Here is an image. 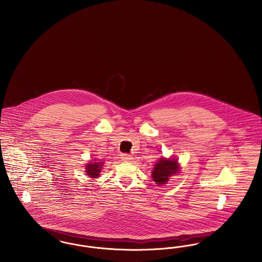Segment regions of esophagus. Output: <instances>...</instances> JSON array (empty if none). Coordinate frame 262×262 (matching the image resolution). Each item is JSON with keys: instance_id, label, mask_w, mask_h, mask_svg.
Returning <instances> with one entry per match:
<instances>
[{"instance_id": "34e87169", "label": "esophagus", "mask_w": 262, "mask_h": 262, "mask_svg": "<svg viewBox=\"0 0 262 262\" xmlns=\"http://www.w3.org/2000/svg\"><path fill=\"white\" fill-rule=\"evenodd\" d=\"M121 158H122L123 161H125V162L130 161V160L133 159V157H132L130 155H128V154H122V155H121Z\"/></svg>"}]
</instances>
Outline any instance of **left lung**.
Listing matches in <instances>:
<instances>
[{
  "instance_id": "8db88e82",
  "label": "left lung",
  "mask_w": 262,
  "mask_h": 262,
  "mask_svg": "<svg viewBox=\"0 0 262 262\" xmlns=\"http://www.w3.org/2000/svg\"><path fill=\"white\" fill-rule=\"evenodd\" d=\"M180 172V165L177 159L173 158H160L158 162L154 165L152 171L153 181L158 185H165L168 183L170 177Z\"/></svg>"
}]
</instances>
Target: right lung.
Listing matches in <instances>:
<instances>
[{
    "label": "right lung",
    "instance_id": "add662e5",
    "mask_svg": "<svg viewBox=\"0 0 262 262\" xmlns=\"http://www.w3.org/2000/svg\"><path fill=\"white\" fill-rule=\"evenodd\" d=\"M104 162H90L88 163L85 166V172L86 174L89 176V178L96 179L99 177L100 172L103 168Z\"/></svg>",
    "mask_w": 262,
    "mask_h": 262
}]
</instances>
